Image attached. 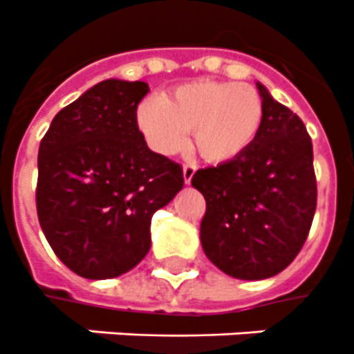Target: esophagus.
I'll list each match as a JSON object with an SVG mask.
<instances>
[{"instance_id":"1","label":"esophagus","mask_w":354,"mask_h":354,"mask_svg":"<svg viewBox=\"0 0 354 354\" xmlns=\"http://www.w3.org/2000/svg\"><path fill=\"white\" fill-rule=\"evenodd\" d=\"M195 171H197V166H195V164H185V168H183V177H185L186 185H190Z\"/></svg>"}]
</instances>
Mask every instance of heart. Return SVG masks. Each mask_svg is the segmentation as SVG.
Wrapping results in <instances>:
<instances>
[{
	"label": "heart",
	"mask_w": 354,
	"mask_h": 354,
	"mask_svg": "<svg viewBox=\"0 0 354 354\" xmlns=\"http://www.w3.org/2000/svg\"><path fill=\"white\" fill-rule=\"evenodd\" d=\"M263 120L259 93L237 82H188L137 109L138 129L157 153H179L192 131L194 148L208 162L241 157L256 142Z\"/></svg>",
	"instance_id": "b5f03b06"
}]
</instances>
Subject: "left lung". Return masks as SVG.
I'll return each instance as SVG.
<instances>
[{"label": "left lung", "mask_w": 354, "mask_h": 354, "mask_svg": "<svg viewBox=\"0 0 354 354\" xmlns=\"http://www.w3.org/2000/svg\"><path fill=\"white\" fill-rule=\"evenodd\" d=\"M265 120L237 159L197 169L192 186L205 195L201 245L237 279H267L292 263L316 210L313 142L301 118L257 82Z\"/></svg>", "instance_id": "left-lung-1"}]
</instances>
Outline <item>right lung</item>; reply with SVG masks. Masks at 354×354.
Instances as JSON below:
<instances>
[{"instance_id":"add662e5","label":"right lung","mask_w":354,"mask_h":354,"mask_svg":"<svg viewBox=\"0 0 354 354\" xmlns=\"http://www.w3.org/2000/svg\"><path fill=\"white\" fill-rule=\"evenodd\" d=\"M148 91L146 82H100L65 106L39 142V226L82 278L137 267L151 247V217L185 185L183 168L151 151L137 126Z\"/></svg>"}]
</instances>
